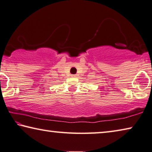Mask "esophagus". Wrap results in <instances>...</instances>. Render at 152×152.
<instances>
[{
	"label": "esophagus",
	"mask_w": 152,
	"mask_h": 152,
	"mask_svg": "<svg viewBox=\"0 0 152 152\" xmlns=\"http://www.w3.org/2000/svg\"><path fill=\"white\" fill-rule=\"evenodd\" d=\"M71 76L73 77H77V75H72Z\"/></svg>",
	"instance_id": "1"
}]
</instances>
